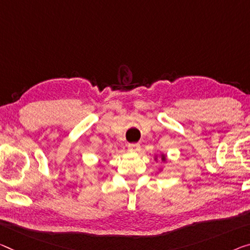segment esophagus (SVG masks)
<instances>
[{"label": "esophagus", "mask_w": 250, "mask_h": 250, "mask_svg": "<svg viewBox=\"0 0 250 250\" xmlns=\"http://www.w3.org/2000/svg\"><path fill=\"white\" fill-rule=\"evenodd\" d=\"M128 149L130 152H138L141 149V145L138 143H132L128 144Z\"/></svg>", "instance_id": "esophagus-1"}]
</instances>
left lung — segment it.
Returning a JSON list of instances; mask_svg holds the SVG:
<instances>
[{
  "label": "left lung",
  "mask_w": 250,
  "mask_h": 250,
  "mask_svg": "<svg viewBox=\"0 0 250 250\" xmlns=\"http://www.w3.org/2000/svg\"><path fill=\"white\" fill-rule=\"evenodd\" d=\"M162 161H165V155H162Z\"/></svg>",
  "instance_id": "left-lung-1"
}]
</instances>
